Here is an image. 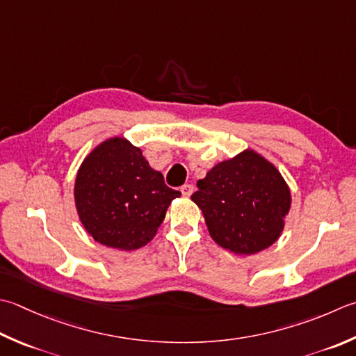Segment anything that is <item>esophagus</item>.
Wrapping results in <instances>:
<instances>
[{
  "label": "esophagus",
  "instance_id": "esophagus-1",
  "mask_svg": "<svg viewBox=\"0 0 356 356\" xmlns=\"http://www.w3.org/2000/svg\"><path fill=\"white\" fill-rule=\"evenodd\" d=\"M194 191V186L191 184H185L182 188H180V193H182V196L185 197H190Z\"/></svg>",
  "mask_w": 356,
  "mask_h": 356
}]
</instances>
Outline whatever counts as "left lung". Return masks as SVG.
<instances>
[{
	"mask_svg": "<svg viewBox=\"0 0 356 356\" xmlns=\"http://www.w3.org/2000/svg\"><path fill=\"white\" fill-rule=\"evenodd\" d=\"M191 199L210 236L236 254H254L276 242L290 210V190L273 165L243 151L208 171Z\"/></svg>",
	"mask_w": 356,
	"mask_h": 356,
	"instance_id": "1",
	"label": "left lung"
}]
</instances>
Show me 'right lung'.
<instances>
[{
    "mask_svg": "<svg viewBox=\"0 0 356 356\" xmlns=\"http://www.w3.org/2000/svg\"><path fill=\"white\" fill-rule=\"evenodd\" d=\"M81 224L103 245L136 250L162 224L166 208L180 193L165 185L142 151L124 138L103 142L81 163L75 180Z\"/></svg>",
    "mask_w": 356,
    "mask_h": 356,
    "instance_id": "1",
    "label": "right lung"
}]
</instances>
